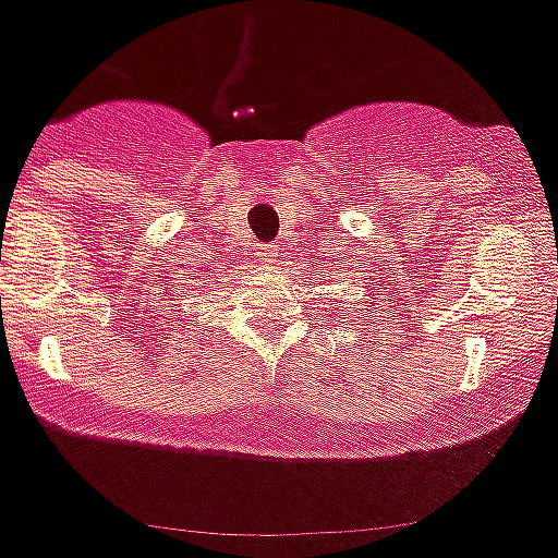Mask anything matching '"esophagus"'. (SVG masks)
<instances>
[{
    "label": "esophagus",
    "mask_w": 558,
    "mask_h": 558,
    "mask_svg": "<svg viewBox=\"0 0 558 558\" xmlns=\"http://www.w3.org/2000/svg\"><path fill=\"white\" fill-rule=\"evenodd\" d=\"M257 255H260V260H264V264H275V260L280 257V248L278 246H260V252H257Z\"/></svg>",
    "instance_id": "esophagus-1"
}]
</instances>
